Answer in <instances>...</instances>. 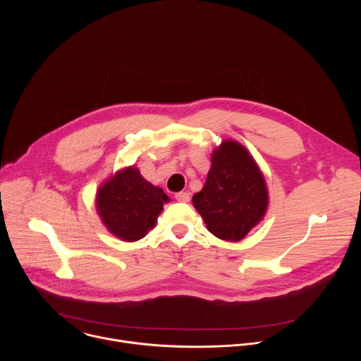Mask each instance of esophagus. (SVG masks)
<instances>
[{
  "label": "esophagus",
  "instance_id": "1",
  "mask_svg": "<svg viewBox=\"0 0 361 361\" xmlns=\"http://www.w3.org/2000/svg\"><path fill=\"white\" fill-rule=\"evenodd\" d=\"M176 200L178 202H188L190 201V194L187 191H181V192H177L176 194Z\"/></svg>",
  "mask_w": 361,
  "mask_h": 361
}]
</instances>
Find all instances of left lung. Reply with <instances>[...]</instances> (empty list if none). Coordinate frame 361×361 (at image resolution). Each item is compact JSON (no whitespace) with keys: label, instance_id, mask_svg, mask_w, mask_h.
Wrapping results in <instances>:
<instances>
[{"label":"left lung","instance_id":"8db88e82","mask_svg":"<svg viewBox=\"0 0 361 361\" xmlns=\"http://www.w3.org/2000/svg\"><path fill=\"white\" fill-rule=\"evenodd\" d=\"M192 205L216 237L243 240L269 209L264 174L250 151L234 140H224L212 152V167Z\"/></svg>","mask_w":361,"mask_h":361}]
</instances>
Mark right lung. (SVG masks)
<instances>
[{
	"label": "right lung",
	"mask_w": 361,
	"mask_h": 361,
	"mask_svg": "<svg viewBox=\"0 0 361 361\" xmlns=\"http://www.w3.org/2000/svg\"><path fill=\"white\" fill-rule=\"evenodd\" d=\"M169 195L134 166L116 171L95 195L97 213L106 228L123 241H137L156 227Z\"/></svg>",
	"instance_id": "obj_1"
}]
</instances>
